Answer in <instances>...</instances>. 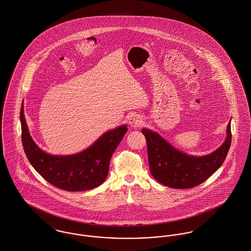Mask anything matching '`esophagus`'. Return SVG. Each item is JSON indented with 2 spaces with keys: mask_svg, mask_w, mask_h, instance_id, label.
I'll return each instance as SVG.
<instances>
[{
  "mask_svg": "<svg viewBox=\"0 0 251 251\" xmlns=\"http://www.w3.org/2000/svg\"><path fill=\"white\" fill-rule=\"evenodd\" d=\"M142 119L140 116L138 115H133L131 116V119H130V125L133 128H138L142 125Z\"/></svg>",
  "mask_w": 251,
  "mask_h": 251,
  "instance_id": "obj_1",
  "label": "esophagus"
}]
</instances>
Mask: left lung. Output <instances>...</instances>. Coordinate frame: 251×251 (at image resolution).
Returning a JSON list of instances; mask_svg holds the SVG:
<instances>
[{"label":"left lung","mask_w":251,"mask_h":251,"mask_svg":"<svg viewBox=\"0 0 251 251\" xmlns=\"http://www.w3.org/2000/svg\"><path fill=\"white\" fill-rule=\"evenodd\" d=\"M142 133L151 175L160 183L176 189L192 188L205 181L222 166L231 143L230 121L225 142L214 152L200 157L179 151L154 131L143 129Z\"/></svg>","instance_id":"left-lung-1"}]
</instances>
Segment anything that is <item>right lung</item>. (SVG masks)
Instances as JSON below:
<instances>
[{
  "instance_id": "1",
  "label": "right lung",
  "mask_w": 251,
  "mask_h": 251,
  "mask_svg": "<svg viewBox=\"0 0 251 251\" xmlns=\"http://www.w3.org/2000/svg\"><path fill=\"white\" fill-rule=\"evenodd\" d=\"M22 140L30 164L50 184L65 191H85L100 185L107 177L110 159L127 131L122 125L102 134L84 151L73 155H50L32 139L21 109Z\"/></svg>"
}]
</instances>
